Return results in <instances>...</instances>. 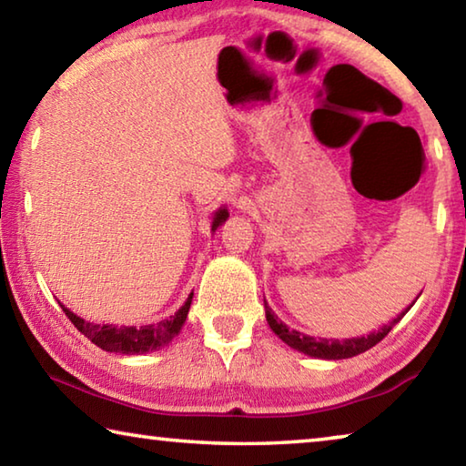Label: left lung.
<instances>
[{
	"mask_svg": "<svg viewBox=\"0 0 466 466\" xmlns=\"http://www.w3.org/2000/svg\"><path fill=\"white\" fill-rule=\"evenodd\" d=\"M411 306H409V309H411ZM409 309H405L403 312H400L397 319H392L389 325H384L382 329L374 330V333H370L366 337L343 339V341H339V339H317V337L299 333V330L289 329L288 325H283V322L278 319V314H275L269 309V304H267V302H265V317H267V322H269V327H271L273 333L278 335L283 343L289 345L291 350L302 351V353H306V356H310V358L345 360V358L358 356V353H364V351L370 350V347H374L376 343H380L382 339L390 333V329L397 325L400 319L405 317V314L409 312Z\"/></svg>",
	"mask_w": 466,
	"mask_h": 466,
	"instance_id": "1",
	"label": "left lung"
}]
</instances>
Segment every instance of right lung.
<instances>
[{"label":"right lung","instance_id":"add662e5","mask_svg":"<svg viewBox=\"0 0 466 466\" xmlns=\"http://www.w3.org/2000/svg\"><path fill=\"white\" fill-rule=\"evenodd\" d=\"M228 209L219 208L214 216V222H211V232H216L219 226H222L228 219ZM193 294H188L187 302L180 306L175 317L164 319L156 325H146V327H115V325H94L77 317L69 309L61 304L63 312L67 314V319L74 322L76 329L80 330L84 337H88L94 345H98L100 350L110 351V353H125V356H139V353L146 351H156L160 347H167L172 339H175L180 329H183L188 309H191Z\"/></svg>","mask_w":466,"mask_h":466}]
</instances>
